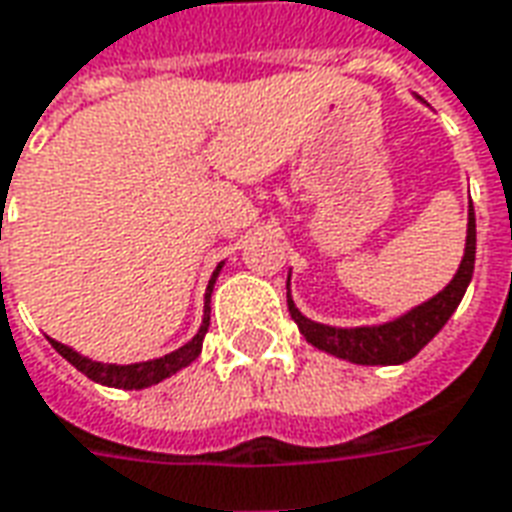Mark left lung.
<instances>
[{"label":"left lung","instance_id":"left-lung-1","mask_svg":"<svg viewBox=\"0 0 512 512\" xmlns=\"http://www.w3.org/2000/svg\"><path fill=\"white\" fill-rule=\"evenodd\" d=\"M474 252H477V224H474V207H468V238L466 255L457 268L455 280L449 282L438 296L424 302L416 310H410L402 318L380 327H357V330H338L327 324H316L305 318L288 299L291 318L299 324V330L316 349H324L335 357L352 360L360 366H393L416 357L427 343L438 335L449 316L455 313L463 293H466L471 274H474Z\"/></svg>","mask_w":512,"mask_h":512}]
</instances>
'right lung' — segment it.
Segmentation results:
<instances>
[{
	"instance_id": "add662e5",
	"label": "right lung",
	"mask_w": 512,
	"mask_h": 512,
	"mask_svg": "<svg viewBox=\"0 0 512 512\" xmlns=\"http://www.w3.org/2000/svg\"><path fill=\"white\" fill-rule=\"evenodd\" d=\"M221 268V266H219ZM219 268L213 271V280L207 285L205 299H210V293H213V282H216V274H219ZM210 307L205 305V321H202V330L196 332L191 341L180 346L177 352H171V355L157 357V360H146V363H135V366H107V363H96V360H88V357L77 355L74 349L69 346H63V343L52 341L60 355L69 360L71 366L82 371L88 380L99 382V385H110V388H124V391H141V388H149V385H155V382L166 380L171 377L174 371H180L188 363H194L199 352H202V341H205V332L210 327Z\"/></svg>"
}]
</instances>
